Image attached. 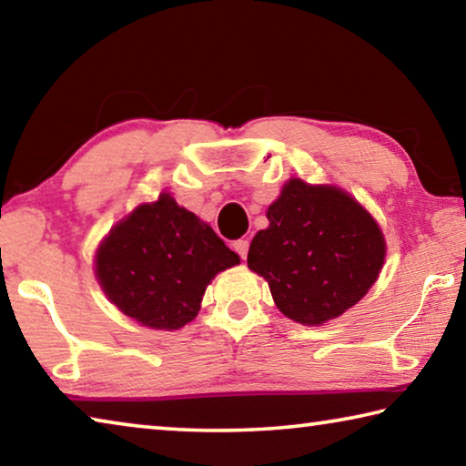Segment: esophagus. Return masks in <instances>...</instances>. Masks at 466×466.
Returning <instances> with one entry per match:
<instances>
[{
  "label": "esophagus",
  "mask_w": 466,
  "mask_h": 466,
  "mask_svg": "<svg viewBox=\"0 0 466 466\" xmlns=\"http://www.w3.org/2000/svg\"><path fill=\"white\" fill-rule=\"evenodd\" d=\"M248 240H244V238H240V240H234L232 242V248L236 250V255H238L240 258H247V255H248Z\"/></svg>",
  "instance_id": "1"
}]
</instances>
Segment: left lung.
<instances>
[{
    "label": "left lung",
    "instance_id": "8db88e82",
    "mask_svg": "<svg viewBox=\"0 0 466 466\" xmlns=\"http://www.w3.org/2000/svg\"><path fill=\"white\" fill-rule=\"evenodd\" d=\"M248 267L269 283L278 309L302 325L337 319L372 288L384 238L372 216L335 187L291 178L267 209Z\"/></svg>",
    "mask_w": 466,
    "mask_h": 466
}]
</instances>
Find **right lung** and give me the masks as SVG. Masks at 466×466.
Instances as JSON below:
<instances>
[{"label":"right lung","mask_w":466,"mask_h":466,"mask_svg":"<svg viewBox=\"0 0 466 466\" xmlns=\"http://www.w3.org/2000/svg\"><path fill=\"white\" fill-rule=\"evenodd\" d=\"M238 263L208 224L162 193L110 230L98 248L96 278L127 317L172 330L197 317L216 273Z\"/></svg>","instance_id":"right-lung-1"}]
</instances>
